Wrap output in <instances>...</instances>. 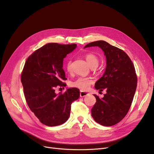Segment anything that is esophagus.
<instances>
[{"instance_id": "1", "label": "esophagus", "mask_w": 154, "mask_h": 154, "mask_svg": "<svg viewBox=\"0 0 154 154\" xmlns=\"http://www.w3.org/2000/svg\"><path fill=\"white\" fill-rule=\"evenodd\" d=\"M87 95H88V94L87 92H84V91H80V97H84L87 96Z\"/></svg>"}]
</instances>
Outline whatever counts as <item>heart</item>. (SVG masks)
<instances>
[{
    "instance_id": "heart-1",
    "label": "heart",
    "mask_w": 154,
    "mask_h": 154,
    "mask_svg": "<svg viewBox=\"0 0 154 154\" xmlns=\"http://www.w3.org/2000/svg\"><path fill=\"white\" fill-rule=\"evenodd\" d=\"M85 59L88 63V66L91 68L97 67L99 63V59L95 54L92 53H88L85 55ZM66 68L67 72H72V61L68 60L66 64ZM92 83V80L90 78L79 77L74 82L71 83V85L74 87L78 88L82 91L87 90L91 84Z\"/></svg>"
}]
</instances>
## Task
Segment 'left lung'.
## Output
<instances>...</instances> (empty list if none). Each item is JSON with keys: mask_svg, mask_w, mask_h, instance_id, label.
I'll return each mask as SVG.
<instances>
[{"mask_svg": "<svg viewBox=\"0 0 154 154\" xmlns=\"http://www.w3.org/2000/svg\"><path fill=\"white\" fill-rule=\"evenodd\" d=\"M98 46L106 57L107 66L103 76L95 84L100 92L106 89L103 97L94 94L96 102L91 110L96 122L112 126L122 120L131 106L136 91L137 77L134 63L120 48L103 40L87 44L84 48Z\"/></svg>", "mask_w": 154, "mask_h": 154, "instance_id": "left-lung-1", "label": "left lung"}]
</instances>
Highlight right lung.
Returning a JSON list of instances; mask_svg holds the SVG:
<instances>
[{"label": "right lung", "mask_w": 154, "mask_h": 154, "mask_svg": "<svg viewBox=\"0 0 154 154\" xmlns=\"http://www.w3.org/2000/svg\"><path fill=\"white\" fill-rule=\"evenodd\" d=\"M75 44L48 43L32 53L21 74L24 96L29 107L40 122L47 126L59 125L68 120L73 101L80 97L77 88L56 94L55 88L66 87L63 60L76 48ZM64 88V87H63Z\"/></svg>", "instance_id": "obj_1"}]
</instances>
